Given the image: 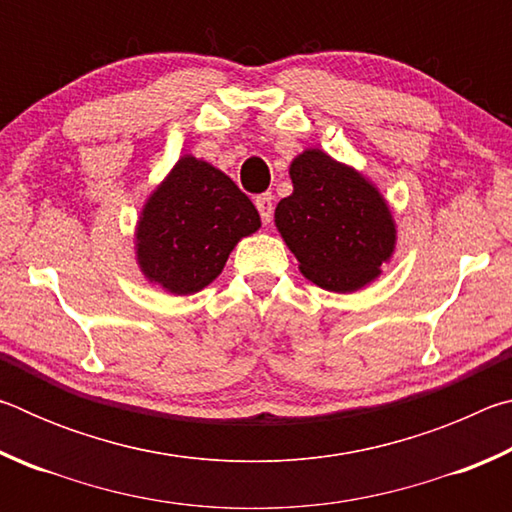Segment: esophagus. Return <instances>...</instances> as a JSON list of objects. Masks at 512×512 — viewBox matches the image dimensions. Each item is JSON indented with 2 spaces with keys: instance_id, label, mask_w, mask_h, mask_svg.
<instances>
[{
  "instance_id": "34e87169",
  "label": "esophagus",
  "mask_w": 512,
  "mask_h": 512,
  "mask_svg": "<svg viewBox=\"0 0 512 512\" xmlns=\"http://www.w3.org/2000/svg\"><path fill=\"white\" fill-rule=\"evenodd\" d=\"M255 205H257L259 216H262V221L271 223V219H273V196L271 194H259L255 198Z\"/></svg>"
}]
</instances>
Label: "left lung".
Here are the masks:
<instances>
[{
    "instance_id": "8db88e82",
    "label": "left lung",
    "mask_w": 512,
    "mask_h": 512,
    "mask_svg": "<svg viewBox=\"0 0 512 512\" xmlns=\"http://www.w3.org/2000/svg\"><path fill=\"white\" fill-rule=\"evenodd\" d=\"M293 194L275 207V225L318 287L348 293L379 275L395 248V223L366 178L309 149L291 162Z\"/></svg>"
}]
</instances>
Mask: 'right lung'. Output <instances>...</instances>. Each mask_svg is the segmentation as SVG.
Segmentation results:
<instances>
[{
  "label": "right lung",
  "mask_w": 512,
  "mask_h": 512,
  "mask_svg": "<svg viewBox=\"0 0 512 512\" xmlns=\"http://www.w3.org/2000/svg\"><path fill=\"white\" fill-rule=\"evenodd\" d=\"M259 225L255 205L223 171L185 155L144 205L137 262L151 282L189 296L223 271L237 241Z\"/></svg>",
  "instance_id": "add662e5"
}]
</instances>
